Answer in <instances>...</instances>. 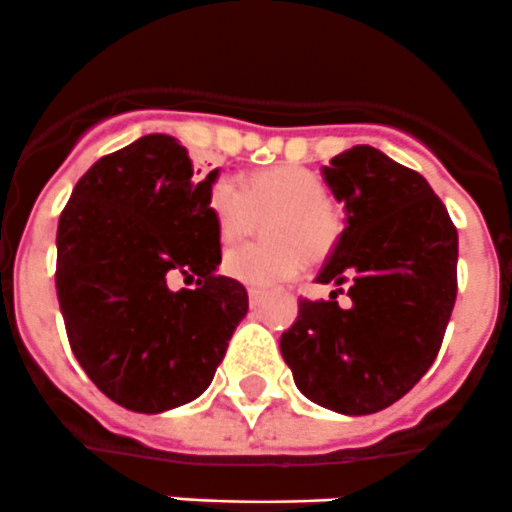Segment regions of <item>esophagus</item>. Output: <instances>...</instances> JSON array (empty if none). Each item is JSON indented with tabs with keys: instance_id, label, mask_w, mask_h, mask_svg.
I'll list each match as a JSON object with an SVG mask.
<instances>
[{
	"instance_id": "34e87169",
	"label": "esophagus",
	"mask_w": 512,
	"mask_h": 512,
	"mask_svg": "<svg viewBox=\"0 0 512 512\" xmlns=\"http://www.w3.org/2000/svg\"><path fill=\"white\" fill-rule=\"evenodd\" d=\"M261 301H263V291H261V288L251 286V288H249V303H251V308H256Z\"/></svg>"
}]
</instances>
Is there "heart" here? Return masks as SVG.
Instances as JSON below:
<instances>
[{"label":"heart","instance_id":"1","mask_svg":"<svg viewBox=\"0 0 512 512\" xmlns=\"http://www.w3.org/2000/svg\"><path fill=\"white\" fill-rule=\"evenodd\" d=\"M209 211L224 244H236L266 224V244L236 246L224 254V271L246 286L268 288L291 281L308 256L323 258L341 236V216L326 201V186L313 171L293 164L258 169L239 186L219 179L209 191Z\"/></svg>","mask_w":512,"mask_h":512}]
</instances>
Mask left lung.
<instances>
[{"label":"left lung","mask_w":512,"mask_h":512,"mask_svg":"<svg viewBox=\"0 0 512 512\" xmlns=\"http://www.w3.org/2000/svg\"><path fill=\"white\" fill-rule=\"evenodd\" d=\"M346 206L318 283H348L351 306L298 301L281 356L308 401L368 416L406 396L443 343L458 293V231L418 171L373 146H353L323 166Z\"/></svg>","instance_id":"obj_1"}]
</instances>
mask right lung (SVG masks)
Returning a JSON list of instances; mask_svg holds the SVG:
<instances>
[{
    "label": "right lung",
    "mask_w": 512,
    "mask_h": 512,
    "mask_svg": "<svg viewBox=\"0 0 512 512\" xmlns=\"http://www.w3.org/2000/svg\"><path fill=\"white\" fill-rule=\"evenodd\" d=\"M216 176L199 179L174 136H141L101 156L59 216L57 298L69 346L94 386L129 411L199 398L249 311L246 288L216 273ZM179 272L197 288L171 292Z\"/></svg>",
    "instance_id": "obj_1"
}]
</instances>
